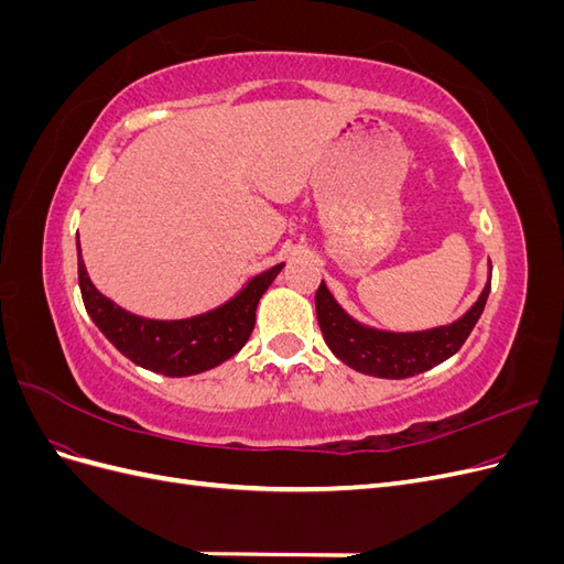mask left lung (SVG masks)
<instances>
[{
    "instance_id": "left-lung-1",
    "label": "left lung",
    "mask_w": 564,
    "mask_h": 564,
    "mask_svg": "<svg viewBox=\"0 0 564 564\" xmlns=\"http://www.w3.org/2000/svg\"><path fill=\"white\" fill-rule=\"evenodd\" d=\"M489 289L491 263L482 294L477 296L464 315L452 324L421 332H388L369 327V324L355 319L344 311V305L334 299L324 280L315 294V311L322 336L340 362L355 371L367 373V377L409 379L414 373L433 369L458 352L485 311Z\"/></svg>"
}]
</instances>
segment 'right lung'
Returning <instances> with one entry per match:
<instances>
[{
    "instance_id": "obj_1",
    "label": "right lung",
    "mask_w": 564,
    "mask_h": 564,
    "mask_svg": "<svg viewBox=\"0 0 564 564\" xmlns=\"http://www.w3.org/2000/svg\"><path fill=\"white\" fill-rule=\"evenodd\" d=\"M282 268L284 263H278L249 278L232 299L207 313L183 319H152L124 311L98 292L84 265L77 235L79 292L96 327L133 365L174 379L209 371L245 348L253 332L256 305Z\"/></svg>"
}]
</instances>
